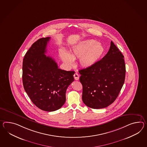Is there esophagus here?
<instances>
[{"label": "esophagus", "mask_w": 147, "mask_h": 147, "mask_svg": "<svg viewBox=\"0 0 147 147\" xmlns=\"http://www.w3.org/2000/svg\"><path fill=\"white\" fill-rule=\"evenodd\" d=\"M74 78L75 80H78L79 79V75L78 73H75L74 74Z\"/></svg>", "instance_id": "34e87169"}]
</instances>
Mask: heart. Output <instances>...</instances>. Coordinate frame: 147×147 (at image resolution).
I'll use <instances>...</instances> for the list:
<instances>
[{"label":"heart","mask_w":147,"mask_h":147,"mask_svg":"<svg viewBox=\"0 0 147 147\" xmlns=\"http://www.w3.org/2000/svg\"><path fill=\"white\" fill-rule=\"evenodd\" d=\"M105 53L104 46L93 39L85 40L72 48L70 54L64 49L59 51L61 61L68 66L74 64V59L80 58V64L83 67H90L97 63Z\"/></svg>","instance_id":"obj_1"}]
</instances>
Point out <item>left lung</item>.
I'll list each match as a JSON object with an SVG mask.
<instances>
[{
	"instance_id": "obj_1",
	"label": "left lung",
	"mask_w": 147,
	"mask_h": 147,
	"mask_svg": "<svg viewBox=\"0 0 147 147\" xmlns=\"http://www.w3.org/2000/svg\"><path fill=\"white\" fill-rule=\"evenodd\" d=\"M124 56L114 43L97 63L79 70L83 86L82 100L93 109L107 107L112 104L122 89L125 78Z\"/></svg>"
}]
</instances>
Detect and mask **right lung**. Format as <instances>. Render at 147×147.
I'll list each match as a JSON object with an SVG mask.
<instances>
[{
    "mask_svg": "<svg viewBox=\"0 0 147 147\" xmlns=\"http://www.w3.org/2000/svg\"><path fill=\"white\" fill-rule=\"evenodd\" d=\"M50 37L38 40L26 52L23 61L22 80L25 92L40 109L53 111L66 101V91L74 81V71L58 67L54 59L45 55Z\"/></svg>",
    "mask_w": 147,
    "mask_h": 147,
    "instance_id": "right-lung-1",
    "label": "right lung"
}]
</instances>
